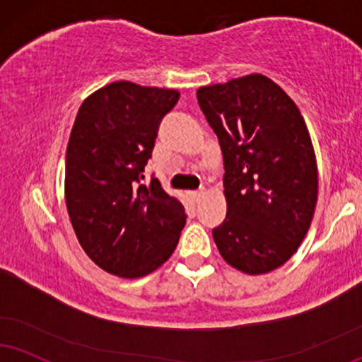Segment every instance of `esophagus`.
<instances>
[{
	"instance_id": "obj_1",
	"label": "esophagus",
	"mask_w": 362,
	"mask_h": 362,
	"mask_svg": "<svg viewBox=\"0 0 362 362\" xmlns=\"http://www.w3.org/2000/svg\"><path fill=\"white\" fill-rule=\"evenodd\" d=\"M203 194H204V191H203V189H199V191H191V193H189L191 199H193V202H196V203H198L199 199L203 198Z\"/></svg>"
}]
</instances>
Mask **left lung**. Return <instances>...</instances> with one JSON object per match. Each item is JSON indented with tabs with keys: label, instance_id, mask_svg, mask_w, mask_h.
Masks as SVG:
<instances>
[{
	"label": "left lung",
	"instance_id": "left-lung-1",
	"mask_svg": "<svg viewBox=\"0 0 362 362\" xmlns=\"http://www.w3.org/2000/svg\"><path fill=\"white\" fill-rule=\"evenodd\" d=\"M225 164V221L213 230L221 257L262 275L282 267L305 238L317 203V164L300 110L260 74L199 87Z\"/></svg>",
	"mask_w": 362,
	"mask_h": 362
}]
</instances>
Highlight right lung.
I'll return each mask as SVG.
<instances>
[{"instance_id": "obj_1", "label": "right lung", "mask_w": 362, "mask_h": 362, "mask_svg": "<svg viewBox=\"0 0 362 362\" xmlns=\"http://www.w3.org/2000/svg\"><path fill=\"white\" fill-rule=\"evenodd\" d=\"M180 100L171 88L114 82L88 95L75 117L65 159V202L83 252L124 279L154 272L173 255L185 206L144 168L160 119Z\"/></svg>"}]
</instances>
